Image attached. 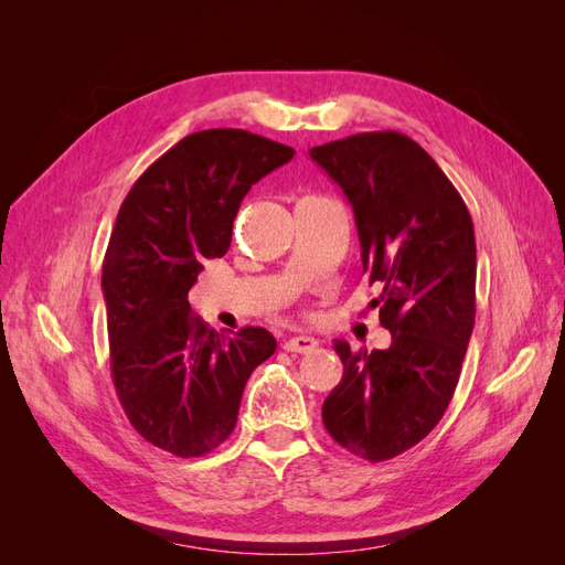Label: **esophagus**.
I'll list each match as a JSON object with an SVG mask.
<instances>
[{
    "label": "esophagus",
    "mask_w": 565,
    "mask_h": 565,
    "mask_svg": "<svg viewBox=\"0 0 565 565\" xmlns=\"http://www.w3.org/2000/svg\"><path fill=\"white\" fill-rule=\"evenodd\" d=\"M318 347V339L309 337V334H297V337H289L285 339L282 349L289 353H311Z\"/></svg>",
    "instance_id": "esophagus-1"
}]
</instances>
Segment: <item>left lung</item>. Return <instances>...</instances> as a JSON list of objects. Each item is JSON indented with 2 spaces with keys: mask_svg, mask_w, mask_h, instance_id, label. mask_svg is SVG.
I'll use <instances>...</instances> for the list:
<instances>
[{
  "mask_svg": "<svg viewBox=\"0 0 565 565\" xmlns=\"http://www.w3.org/2000/svg\"><path fill=\"white\" fill-rule=\"evenodd\" d=\"M349 198L363 273L382 295L391 347L337 341L341 382L322 422L341 448L384 461L431 434L446 415L476 318V237L450 179L401 131L353 134L311 148Z\"/></svg>",
  "mask_w": 565,
  "mask_h": 565,
  "instance_id": "obj_1",
  "label": "left lung"
}]
</instances>
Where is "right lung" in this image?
<instances>
[{"mask_svg":"<svg viewBox=\"0 0 565 565\" xmlns=\"http://www.w3.org/2000/svg\"><path fill=\"white\" fill-rule=\"evenodd\" d=\"M295 150L245 129L185 136L136 179L104 259L110 374L139 436L202 457L237 422L249 374L276 351L264 328L218 334L191 311L204 259L231 247L249 188Z\"/></svg>","mask_w":565,"mask_h":565,"instance_id":"1","label":"right lung"}]
</instances>
